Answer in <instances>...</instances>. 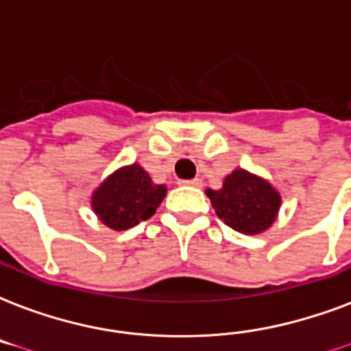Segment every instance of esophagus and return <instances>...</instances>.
Segmentation results:
<instances>
[{
  "label": "esophagus",
  "mask_w": 351,
  "mask_h": 351,
  "mask_svg": "<svg viewBox=\"0 0 351 351\" xmlns=\"http://www.w3.org/2000/svg\"><path fill=\"white\" fill-rule=\"evenodd\" d=\"M181 184H186V186H201L203 184V181L201 179H192V181H181Z\"/></svg>",
  "instance_id": "1"
}]
</instances>
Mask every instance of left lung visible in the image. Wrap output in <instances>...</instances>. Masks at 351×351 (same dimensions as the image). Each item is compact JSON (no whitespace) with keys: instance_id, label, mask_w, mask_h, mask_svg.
Returning <instances> with one entry per match:
<instances>
[{"instance_id":"8db88e82","label":"left lung","mask_w":351,"mask_h":351,"mask_svg":"<svg viewBox=\"0 0 351 351\" xmlns=\"http://www.w3.org/2000/svg\"><path fill=\"white\" fill-rule=\"evenodd\" d=\"M214 210L225 225L243 234H260L267 230L278 214V190L265 179L236 168L219 190H206Z\"/></svg>"}]
</instances>
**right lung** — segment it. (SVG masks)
Here are the masks:
<instances>
[{
  "label": "right lung",
  "instance_id": "add662e5",
  "mask_svg": "<svg viewBox=\"0 0 351 351\" xmlns=\"http://www.w3.org/2000/svg\"><path fill=\"white\" fill-rule=\"evenodd\" d=\"M167 195L165 184H154L145 168L133 162L119 168L91 195V206L113 230L132 229L152 218Z\"/></svg>",
  "mask_w": 351,
  "mask_h": 351
}]
</instances>
